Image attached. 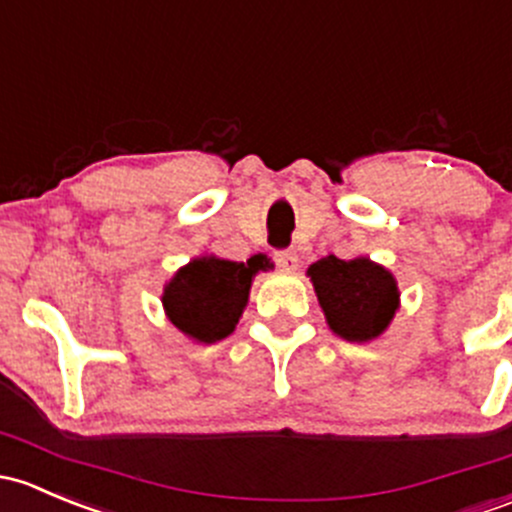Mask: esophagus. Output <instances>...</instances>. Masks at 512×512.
Wrapping results in <instances>:
<instances>
[{
	"label": "esophagus",
	"mask_w": 512,
	"mask_h": 512,
	"mask_svg": "<svg viewBox=\"0 0 512 512\" xmlns=\"http://www.w3.org/2000/svg\"><path fill=\"white\" fill-rule=\"evenodd\" d=\"M276 263L283 271H295L298 268V254L295 251H276Z\"/></svg>",
	"instance_id": "34e87169"
}]
</instances>
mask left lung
<instances>
[{
    "mask_svg": "<svg viewBox=\"0 0 512 512\" xmlns=\"http://www.w3.org/2000/svg\"><path fill=\"white\" fill-rule=\"evenodd\" d=\"M325 323L347 342H372L399 310L397 278L370 256H325L308 268Z\"/></svg>",
    "mask_w": 512,
    "mask_h": 512,
    "instance_id": "8db88e82",
    "label": "left lung"
}]
</instances>
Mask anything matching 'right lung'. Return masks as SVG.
<instances>
[{"label":"right lung","instance_id":"add662e5","mask_svg":"<svg viewBox=\"0 0 512 512\" xmlns=\"http://www.w3.org/2000/svg\"><path fill=\"white\" fill-rule=\"evenodd\" d=\"M266 254L249 261H229L214 254L194 256L165 283L162 308L167 320L192 342L212 345L236 330L249 305L251 283L258 271H271Z\"/></svg>","mask_w":512,"mask_h":512}]
</instances>
